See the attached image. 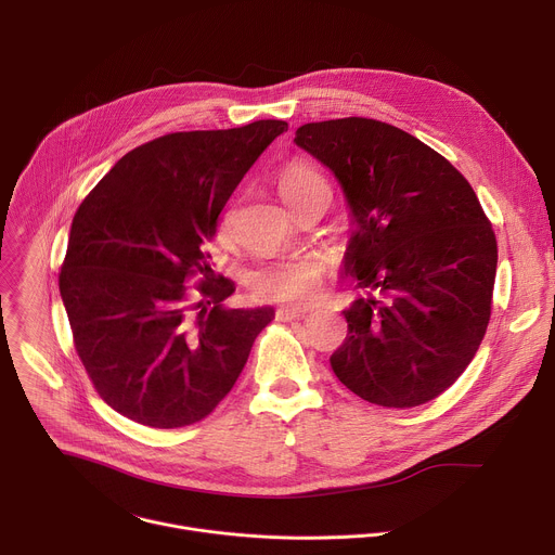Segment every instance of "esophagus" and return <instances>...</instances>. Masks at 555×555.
Listing matches in <instances>:
<instances>
[{"label":"esophagus","instance_id":"1","mask_svg":"<svg viewBox=\"0 0 555 555\" xmlns=\"http://www.w3.org/2000/svg\"><path fill=\"white\" fill-rule=\"evenodd\" d=\"M305 313H307V309H302V307H279L276 309V321H283V323L296 321V319H302Z\"/></svg>","mask_w":555,"mask_h":555}]
</instances>
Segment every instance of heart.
<instances>
[{"label": "heart", "mask_w": 555, "mask_h": 555, "mask_svg": "<svg viewBox=\"0 0 555 555\" xmlns=\"http://www.w3.org/2000/svg\"><path fill=\"white\" fill-rule=\"evenodd\" d=\"M279 193L285 204L294 210L305 197L319 191H327L330 182L311 163L296 160L289 163L279 173ZM325 268L313 257H296L281 259L261 268H255L248 274L250 292L263 302H281V305H309L323 292Z\"/></svg>", "instance_id": "heart-1"}]
</instances>
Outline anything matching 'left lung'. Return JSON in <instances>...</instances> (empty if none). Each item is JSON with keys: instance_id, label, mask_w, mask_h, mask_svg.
Segmentation results:
<instances>
[{"instance_id": "1", "label": "left lung", "mask_w": 555, "mask_h": 555, "mask_svg": "<svg viewBox=\"0 0 555 555\" xmlns=\"http://www.w3.org/2000/svg\"><path fill=\"white\" fill-rule=\"evenodd\" d=\"M294 142L334 171L356 223L345 272L366 296L345 311L336 377L386 409L439 398L492 313L499 250L477 193L435 149L373 118L307 122Z\"/></svg>"}]
</instances>
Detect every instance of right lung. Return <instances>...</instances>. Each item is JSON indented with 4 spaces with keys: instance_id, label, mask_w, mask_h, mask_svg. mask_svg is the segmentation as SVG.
<instances>
[{
    "instance_id": "obj_1",
    "label": "right lung",
    "mask_w": 555,
    "mask_h": 555,
    "mask_svg": "<svg viewBox=\"0 0 555 555\" xmlns=\"http://www.w3.org/2000/svg\"><path fill=\"white\" fill-rule=\"evenodd\" d=\"M283 131L285 120H257L160 135L122 155L78 206L59 289L78 358L127 420L202 422L274 319L272 307H223L234 283L215 281L208 246L232 191Z\"/></svg>"
}]
</instances>
